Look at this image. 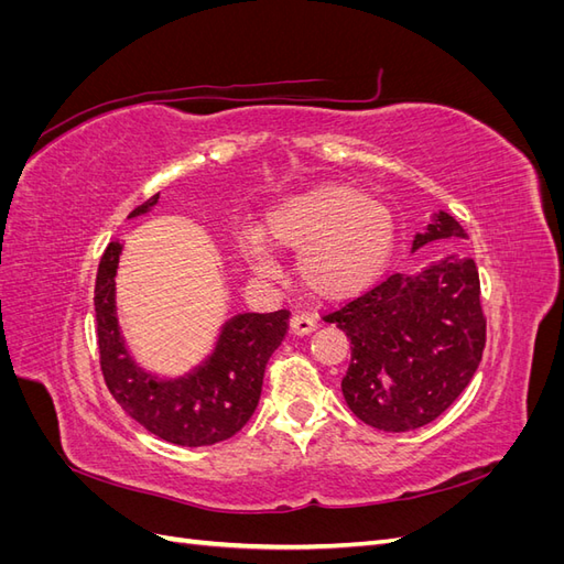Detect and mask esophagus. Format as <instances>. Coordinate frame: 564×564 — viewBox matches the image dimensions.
<instances>
[{"mask_svg":"<svg viewBox=\"0 0 564 564\" xmlns=\"http://www.w3.org/2000/svg\"><path fill=\"white\" fill-rule=\"evenodd\" d=\"M289 329H292V334L296 336H305L317 329V322L308 313H296L292 322H289Z\"/></svg>","mask_w":564,"mask_h":564,"instance_id":"obj_1","label":"esophagus"}]
</instances>
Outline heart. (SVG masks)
Returning <instances> with one entry per match:
<instances>
[{
	"instance_id": "1",
	"label": "heart",
	"mask_w": 564,
	"mask_h": 564,
	"mask_svg": "<svg viewBox=\"0 0 564 564\" xmlns=\"http://www.w3.org/2000/svg\"><path fill=\"white\" fill-rule=\"evenodd\" d=\"M267 240L263 241L262 237ZM395 216L390 207L352 185H319L286 197L265 214L263 235L245 237L253 270H278L270 247L299 251V278L319 299L357 296L381 278L395 251Z\"/></svg>"
}]
</instances>
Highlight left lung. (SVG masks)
<instances>
[{
  "mask_svg": "<svg viewBox=\"0 0 564 564\" xmlns=\"http://www.w3.org/2000/svg\"><path fill=\"white\" fill-rule=\"evenodd\" d=\"M464 237L440 212L414 249ZM350 340L340 390L350 412L373 429L406 433L435 421L466 390L487 340L480 275L473 259H449L416 275L386 278L324 315Z\"/></svg>",
  "mask_w": 564,
  "mask_h": 564,
  "instance_id": "1",
  "label": "left lung"
}]
</instances>
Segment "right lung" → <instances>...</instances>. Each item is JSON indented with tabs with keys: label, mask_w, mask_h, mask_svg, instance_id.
<instances>
[{
	"label": "right lung",
	"mask_w": 564,
	"mask_h": 564,
	"mask_svg": "<svg viewBox=\"0 0 564 564\" xmlns=\"http://www.w3.org/2000/svg\"><path fill=\"white\" fill-rule=\"evenodd\" d=\"M152 195L129 218L155 207ZM122 245L100 256L94 305L100 371L124 412L145 431L181 447H209L240 433L261 400L263 373L289 329V311L245 313L226 322L212 357L193 373L160 381L131 360L117 327L115 275Z\"/></svg>",
	"instance_id": "right-lung-1"
}]
</instances>
